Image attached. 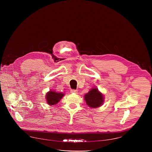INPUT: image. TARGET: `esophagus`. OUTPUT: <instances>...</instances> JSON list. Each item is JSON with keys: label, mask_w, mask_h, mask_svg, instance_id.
<instances>
[{"label": "esophagus", "mask_w": 152, "mask_h": 152, "mask_svg": "<svg viewBox=\"0 0 152 152\" xmlns=\"http://www.w3.org/2000/svg\"><path fill=\"white\" fill-rule=\"evenodd\" d=\"M70 92L72 93H77V90H71V91H70Z\"/></svg>", "instance_id": "esophagus-1"}]
</instances>
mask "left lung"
I'll return each mask as SVG.
<instances>
[{
	"mask_svg": "<svg viewBox=\"0 0 152 152\" xmlns=\"http://www.w3.org/2000/svg\"><path fill=\"white\" fill-rule=\"evenodd\" d=\"M85 100L90 107H99L103 102V94L97 88H93L87 94L85 95Z\"/></svg>",
	"mask_w": 152,
	"mask_h": 152,
	"instance_id": "left-lung-1",
	"label": "left lung"
}]
</instances>
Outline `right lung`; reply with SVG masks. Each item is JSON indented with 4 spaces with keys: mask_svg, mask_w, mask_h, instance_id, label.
Returning <instances> with one entry per match:
<instances>
[{
    "mask_svg": "<svg viewBox=\"0 0 152 152\" xmlns=\"http://www.w3.org/2000/svg\"><path fill=\"white\" fill-rule=\"evenodd\" d=\"M63 96H64V94L62 93H56L55 91H50L47 94L46 97L48 103L50 105H53V104H56L58 102H59Z\"/></svg>",
    "mask_w": 152,
    "mask_h": 152,
    "instance_id": "add662e5",
    "label": "right lung"
}]
</instances>
